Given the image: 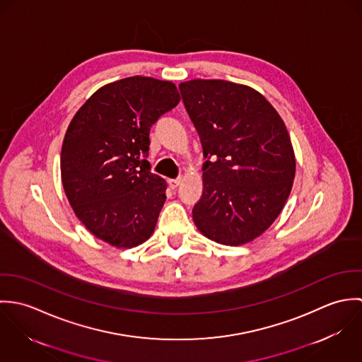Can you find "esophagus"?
Here are the masks:
<instances>
[{
    "label": "esophagus",
    "mask_w": 362,
    "mask_h": 362,
    "mask_svg": "<svg viewBox=\"0 0 362 362\" xmlns=\"http://www.w3.org/2000/svg\"><path fill=\"white\" fill-rule=\"evenodd\" d=\"M181 184V178H174V180H168V185H170V188H173V189H175L178 185Z\"/></svg>",
    "instance_id": "1"
}]
</instances>
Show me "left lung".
<instances>
[{"instance_id": "obj_1", "label": "left lung", "mask_w": 362, "mask_h": 362, "mask_svg": "<svg viewBox=\"0 0 362 362\" xmlns=\"http://www.w3.org/2000/svg\"><path fill=\"white\" fill-rule=\"evenodd\" d=\"M178 88L206 158L194 221L218 244L250 243L270 227L291 192L296 157L287 128L252 88L213 79Z\"/></svg>"}]
</instances>
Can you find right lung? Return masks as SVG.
<instances>
[{
    "mask_svg": "<svg viewBox=\"0 0 362 362\" xmlns=\"http://www.w3.org/2000/svg\"><path fill=\"white\" fill-rule=\"evenodd\" d=\"M180 103L173 82L131 76L100 88L72 118L61 178L78 218L98 238L132 248L155 231L165 181L151 171L149 134Z\"/></svg>",
    "mask_w": 362,
    "mask_h": 362,
    "instance_id": "add662e5",
    "label": "right lung"
}]
</instances>
